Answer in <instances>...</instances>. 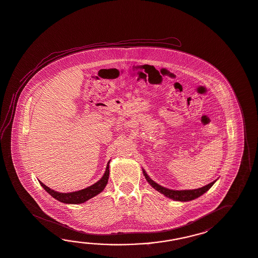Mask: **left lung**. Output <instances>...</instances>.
Wrapping results in <instances>:
<instances>
[{
  "mask_svg": "<svg viewBox=\"0 0 258 258\" xmlns=\"http://www.w3.org/2000/svg\"><path fill=\"white\" fill-rule=\"evenodd\" d=\"M143 174L145 175V178L149 182L150 186H152L153 188H155L157 191L160 192L163 194L165 197L169 199H172L176 202H188V201H192L195 199L199 198L200 196H202L205 192L208 191L212 186L216 183V180L211 182L208 185L200 187V188H196V189H185V190H174V189H170L167 187L161 186L159 184H157L155 181L150 178L148 174L146 173V171L143 170Z\"/></svg>",
  "mask_w": 258,
  "mask_h": 258,
  "instance_id": "left-lung-1",
  "label": "left lung"
}]
</instances>
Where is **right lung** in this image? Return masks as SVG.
Wrapping results in <instances>:
<instances>
[{"mask_svg":"<svg viewBox=\"0 0 258 258\" xmlns=\"http://www.w3.org/2000/svg\"><path fill=\"white\" fill-rule=\"evenodd\" d=\"M109 162H110V160L108 161L106 171L100 179L98 180L95 184H93L92 186L85 187L84 189H81L78 191L69 192V193L54 191V189H51L48 186H45L41 181H39V182H40L41 186L48 192L53 198L59 201L63 204H84L88 200H90L91 198L96 196L97 194H99L100 192H102L104 188L107 186L108 176H109Z\"/></svg>","mask_w":258,"mask_h":258,"instance_id":"obj_1","label":"right lung"}]
</instances>
